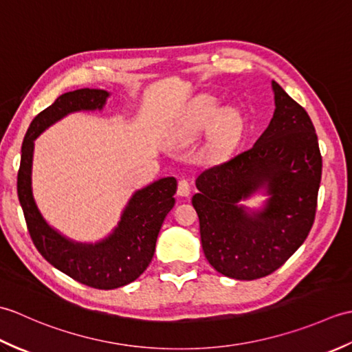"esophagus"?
Returning <instances> with one entry per match:
<instances>
[{
    "instance_id": "esophagus-1",
    "label": "esophagus",
    "mask_w": 352,
    "mask_h": 352,
    "mask_svg": "<svg viewBox=\"0 0 352 352\" xmlns=\"http://www.w3.org/2000/svg\"><path fill=\"white\" fill-rule=\"evenodd\" d=\"M177 195L178 197H189L190 195V184H189L188 180H180V182H178Z\"/></svg>"
}]
</instances>
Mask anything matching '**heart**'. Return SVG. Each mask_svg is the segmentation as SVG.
Returning a JSON list of instances; mask_svg holds the SVG:
<instances>
[{
  "instance_id": "1",
  "label": "heart",
  "mask_w": 352,
  "mask_h": 352,
  "mask_svg": "<svg viewBox=\"0 0 352 352\" xmlns=\"http://www.w3.org/2000/svg\"><path fill=\"white\" fill-rule=\"evenodd\" d=\"M213 125L212 142L218 153L227 154L233 151L242 138L245 129L243 116L237 110H227L221 115V107L213 98H204L193 106L182 121L177 136L189 140Z\"/></svg>"
}]
</instances>
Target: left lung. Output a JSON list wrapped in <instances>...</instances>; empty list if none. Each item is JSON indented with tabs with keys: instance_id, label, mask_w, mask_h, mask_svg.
Listing matches in <instances>:
<instances>
[{
	"instance_id": "1",
	"label": "left lung",
	"mask_w": 352,
	"mask_h": 352,
	"mask_svg": "<svg viewBox=\"0 0 352 352\" xmlns=\"http://www.w3.org/2000/svg\"><path fill=\"white\" fill-rule=\"evenodd\" d=\"M275 110L252 148L201 172L192 198L206 258L219 274L257 280L284 265L307 239L322 174L318 136L300 104L272 81ZM268 197L261 209L241 201Z\"/></svg>"
}]
</instances>
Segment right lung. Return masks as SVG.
I'll return each instance as SVG.
<instances>
[{"label":"right lung","instance_id":"1","mask_svg":"<svg viewBox=\"0 0 352 352\" xmlns=\"http://www.w3.org/2000/svg\"><path fill=\"white\" fill-rule=\"evenodd\" d=\"M109 96L110 92L102 89L87 87L58 96L30 124L18 172V198L37 251L71 278L102 290L134 281L151 263L162 223L175 204L177 180L164 177L134 192L113 231L98 242L87 243L72 241L45 221L33 197L32 172L34 140L48 126L76 111L102 110Z\"/></svg>","mask_w":352,"mask_h":352}]
</instances>
